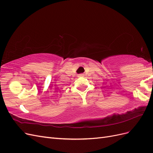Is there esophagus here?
Wrapping results in <instances>:
<instances>
[{"instance_id":"34e87169","label":"esophagus","mask_w":153,"mask_h":153,"mask_svg":"<svg viewBox=\"0 0 153 153\" xmlns=\"http://www.w3.org/2000/svg\"><path fill=\"white\" fill-rule=\"evenodd\" d=\"M79 75L78 76H84V75H83V74H80V75Z\"/></svg>"}]
</instances>
